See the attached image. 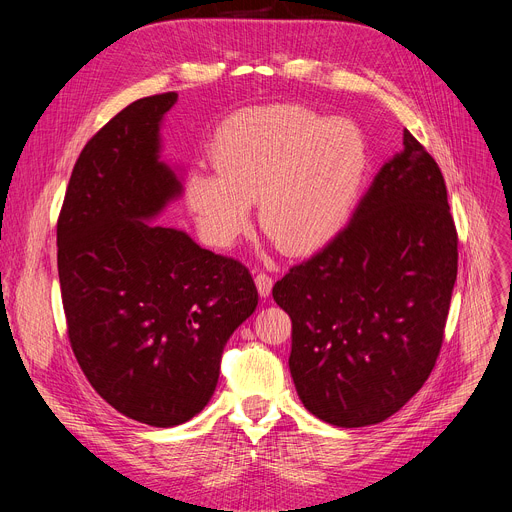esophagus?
<instances>
[{"instance_id":"1","label":"esophagus","mask_w":512,"mask_h":512,"mask_svg":"<svg viewBox=\"0 0 512 512\" xmlns=\"http://www.w3.org/2000/svg\"><path fill=\"white\" fill-rule=\"evenodd\" d=\"M255 284H257L259 297H263V299L270 297V294H272V288H274V280H272V276H267V274H257Z\"/></svg>"}]
</instances>
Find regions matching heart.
I'll use <instances>...</instances> for the list:
<instances>
[{"mask_svg": "<svg viewBox=\"0 0 512 512\" xmlns=\"http://www.w3.org/2000/svg\"><path fill=\"white\" fill-rule=\"evenodd\" d=\"M215 170L188 174L184 195L213 247L230 249L251 224L290 255L317 251L344 228L367 176V145L344 118L301 105L253 107L232 116L209 149Z\"/></svg>", "mask_w": 512, "mask_h": 512, "instance_id": "1", "label": "heart"}]
</instances>
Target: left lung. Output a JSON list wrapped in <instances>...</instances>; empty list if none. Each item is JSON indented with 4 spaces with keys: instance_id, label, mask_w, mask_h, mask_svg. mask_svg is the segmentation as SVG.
I'll return each instance as SVG.
<instances>
[{
    "instance_id": "1",
    "label": "left lung",
    "mask_w": 512,
    "mask_h": 512,
    "mask_svg": "<svg viewBox=\"0 0 512 512\" xmlns=\"http://www.w3.org/2000/svg\"><path fill=\"white\" fill-rule=\"evenodd\" d=\"M456 261L444 176L405 130L348 226L272 290L292 319L288 367L309 413L363 427L407 405L436 365Z\"/></svg>"
}]
</instances>
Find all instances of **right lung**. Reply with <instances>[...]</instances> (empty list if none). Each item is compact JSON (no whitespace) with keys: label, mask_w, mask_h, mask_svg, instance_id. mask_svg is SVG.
<instances>
[{"label":"right lung","mask_w":512,"mask_h":512,"mask_svg":"<svg viewBox=\"0 0 512 512\" xmlns=\"http://www.w3.org/2000/svg\"><path fill=\"white\" fill-rule=\"evenodd\" d=\"M176 93L143 97L76 159L58 220V274L74 357L122 415L174 427L205 409L224 346L257 307L242 263L151 224L184 193L161 157Z\"/></svg>","instance_id":"obj_1"}]
</instances>
